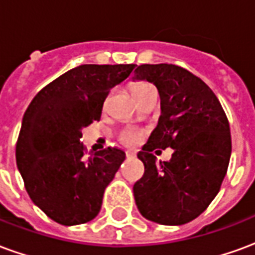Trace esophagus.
<instances>
[{"mask_svg": "<svg viewBox=\"0 0 255 255\" xmlns=\"http://www.w3.org/2000/svg\"><path fill=\"white\" fill-rule=\"evenodd\" d=\"M126 155H127V158H135V157H136V154H135V153H131V151H127Z\"/></svg>", "mask_w": 255, "mask_h": 255, "instance_id": "esophagus-1", "label": "esophagus"}]
</instances>
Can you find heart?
Returning <instances> with one entry per match:
<instances>
[{
	"label": "heart",
	"instance_id": "obj_1",
	"mask_svg": "<svg viewBox=\"0 0 255 255\" xmlns=\"http://www.w3.org/2000/svg\"><path fill=\"white\" fill-rule=\"evenodd\" d=\"M153 89H154V87H153V84L140 82V83L133 84L131 91H132L133 98H135V97H138V95L143 94V93H146V91H149V90H153ZM138 139H139V133L135 132V131H131V129H129V131H124V132L122 133V140L126 144L136 143V142H138Z\"/></svg>",
	"mask_w": 255,
	"mask_h": 255
}]
</instances>
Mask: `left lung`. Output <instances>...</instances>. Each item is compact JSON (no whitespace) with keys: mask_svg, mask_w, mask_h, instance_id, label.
<instances>
[{"mask_svg":"<svg viewBox=\"0 0 255 255\" xmlns=\"http://www.w3.org/2000/svg\"><path fill=\"white\" fill-rule=\"evenodd\" d=\"M133 80L153 83L161 116L138 158L143 177L133 197L144 219L182 225L197 219L219 194L231 158V132L221 104L208 84L173 64H143ZM171 147V161L157 163L152 151ZM160 151V150H157Z\"/></svg>","mask_w":255,"mask_h":255,"instance_id":"8db88e82","label":"left lung"}]
</instances>
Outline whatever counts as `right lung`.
Listing matches in <instances>:
<instances>
[{"label":"right lung","mask_w":255,"mask_h":255,"mask_svg":"<svg viewBox=\"0 0 255 255\" xmlns=\"http://www.w3.org/2000/svg\"><path fill=\"white\" fill-rule=\"evenodd\" d=\"M135 64H84L35 95L16 144V164L31 201L63 225L91 221L105 188L126 160L120 149L86 153L82 129L100 120L109 90L131 75Z\"/></svg>","instance_id":"right-lung-1"}]
</instances>
